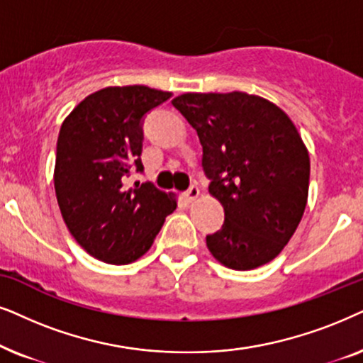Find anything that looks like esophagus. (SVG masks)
I'll list each match as a JSON object with an SVG mask.
<instances>
[{
    "label": "esophagus",
    "instance_id": "34e87169",
    "mask_svg": "<svg viewBox=\"0 0 363 363\" xmlns=\"http://www.w3.org/2000/svg\"><path fill=\"white\" fill-rule=\"evenodd\" d=\"M199 194H201L199 187H197V186H191L189 189H187V191L184 192V197H186L187 202H192V201H196L197 197H199Z\"/></svg>",
    "mask_w": 363,
    "mask_h": 363
}]
</instances>
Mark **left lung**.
I'll return each instance as SVG.
<instances>
[{"mask_svg":"<svg viewBox=\"0 0 363 363\" xmlns=\"http://www.w3.org/2000/svg\"><path fill=\"white\" fill-rule=\"evenodd\" d=\"M172 106L197 131L209 192L224 207L211 254L234 270L270 262L296 232L307 204L311 161L291 118L247 93H186Z\"/></svg>","mask_w":363,"mask_h":363,"instance_id":"obj_1","label":"left lung"}]
</instances>
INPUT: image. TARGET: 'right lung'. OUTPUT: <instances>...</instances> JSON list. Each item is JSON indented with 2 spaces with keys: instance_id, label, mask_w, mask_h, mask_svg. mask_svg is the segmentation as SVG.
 Returning a JSON list of instances; mask_svg holds the SVG:
<instances>
[{
  "instance_id": "right-lung-1",
  "label": "right lung",
  "mask_w": 363,
  "mask_h": 363,
  "mask_svg": "<svg viewBox=\"0 0 363 363\" xmlns=\"http://www.w3.org/2000/svg\"><path fill=\"white\" fill-rule=\"evenodd\" d=\"M147 86H116L89 94L61 125L55 189L62 219L86 252L124 265L151 249L172 194L151 182L125 186L133 167L143 172V121L171 98Z\"/></svg>"
}]
</instances>
